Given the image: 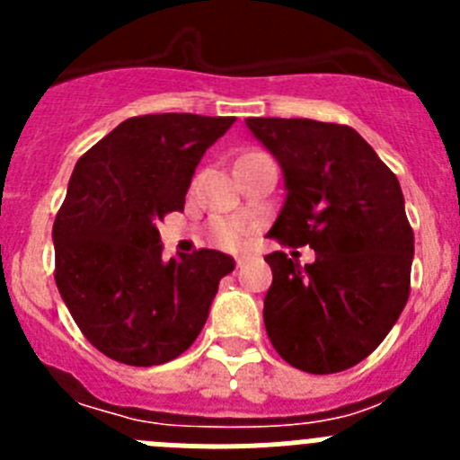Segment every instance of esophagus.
Instances as JSON below:
<instances>
[{
    "mask_svg": "<svg viewBox=\"0 0 460 460\" xmlns=\"http://www.w3.org/2000/svg\"><path fill=\"white\" fill-rule=\"evenodd\" d=\"M249 260H251V255H242V258L234 260V265H237V270H242L243 265H249Z\"/></svg>",
    "mask_w": 460,
    "mask_h": 460,
    "instance_id": "obj_1",
    "label": "esophagus"
}]
</instances>
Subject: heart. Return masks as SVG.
I'll return each mask as SVG.
<instances>
[{
	"instance_id": "obj_1",
	"label": "heart",
	"mask_w": 460,
	"mask_h": 460,
	"mask_svg": "<svg viewBox=\"0 0 460 460\" xmlns=\"http://www.w3.org/2000/svg\"><path fill=\"white\" fill-rule=\"evenodd\" d=\"M249 226L234 218H217L211 223V242L227 251H239L249 243Z\"/></svg>"
}]
</instances>
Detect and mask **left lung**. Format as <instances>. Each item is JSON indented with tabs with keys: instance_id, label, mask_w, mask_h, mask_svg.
<instances>
[{
	"instance_id": "left-lung-1",
	"label": "left lung",
	"mask_w": 460,
	"mask_h": 460,
	"mask_svg": "<svg viewBox=\"0 0 460 460\" xmlns=\"http://www.w3.org/2000/svg\"><path fill=\"white\" fill-rule=\"evenodd\" d=\"M246 126L286 174L270 237L315 251L304 267L283 251L265 258L267 334L299 371H345L385 341L410 296L414 233L401 184L350 126L279 117Z\"/></svg>"
}]
</instances>
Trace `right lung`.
I'll use <instances>...</instances> for the list:
<instances>
[{"mask_svg": "<svg viewBox=\"0 0 460 460\" xmlns=\"http://www.w3.org/2000/svg\"><path fill=\"white\" fill-rule=\"evenodd\" d=\"M234 117L189 112L121 121L80 156L57 211L55 283L84 339L128 367H158L189 350L218 280L221 251L164 262L156 223L184 209L202 154Z\"/></svg>", "mask_w": 460, "mask_h": 460, "instance_id": "right-lung-1", "label": "right lung"}]
</instances>
